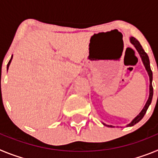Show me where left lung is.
Here are the masks:
<instances>
[{
  "instance_id": "1",
  "label": "left lung",
  "mask_w": 158,
  "mask_h": 158,
  "mask_svg": "<svg viewBox=\"0 0 158 158\" xmlns=\"http://www.w3.org/2000/svg\"><path fill=\"white\" fill-rule=\"evenodd\" d=\"M130 42L131 43V44H133L134 47H135V49L137 50L138 53L140 55L141 58H142V63L144 65L145 68H146V70L147 71L148 75H149V77H150V95H149V98H148L147 101H146V104H145L144 107L142 108V111H140L139 115H137L135 118H134L133 120L131 121L129 124L127 125V127H132L134 125H135L136 123L139 122V121L142 119L143 117H144L145 114H146V111H147L148 107L150 105L152 101V99H153V86H152V81H153V73H152L151 69H150V59H149V57H148L147 54L145 52V51L143 50L142 47L141 46L140 43H139L138 40L134 37H131L130 38ZM102 123L104 124V126L108 127H115L111 126V125H107V124L104 123Z\"/></svg>"
}]
</instances>
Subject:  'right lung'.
Returning <instances> with one entry per match:
<instances>
[{"label": "right lung", "mask_w": 158, "mask_h": 158, "mask_svg": "<svg viewBox=\"0 0 158 158\" xmlns=\"http://www.w3.org/2000/svg\"><path fill=\"white\" fill-rule=\"evenodd\" d=\"M12 57H11V59L9 60V62H8V65H7V69H8V67H9V65H10L11 62H12Z\"/></svg>", "instance_id": "obj_1"}]
</instances>
